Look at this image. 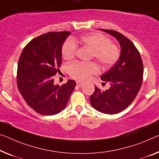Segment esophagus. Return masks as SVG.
Wrapping results in <instances>:
<instances>
[{
    "mask_svg": "<svg viewBox=\"0 0 159 159\" xmlns=\"http://www.w3.org/2000/svg\"><path fill=\"white\" fill-rule=\"evenodd\" d=\"M76 85H77V86H79V87H82L84 85V83L80 82V81H76Z\"/></svg>",
    "mask_w": 159,
    "mask_h": 159,
    "instance_id": "34e87169",
    "label": "esophagus"
}]
</instances>
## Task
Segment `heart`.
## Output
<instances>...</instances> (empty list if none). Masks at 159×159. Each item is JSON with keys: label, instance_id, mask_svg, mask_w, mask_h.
Returning <instances> with one entry per match:
<instances>
[{"label": "heart", "instance_id": "heart-1", "mask_svg": "<svg viewBox=\"0 0 159 159\" xmlns=\"http://www.w3.org/2000/svg\"><path fill=\"white\" fill-rule=\"evenodd\" d=\"M80 42L92 51L95 59L103 66H109L114 63L119 57V50L105 35L98 33L85 35L80 39ZM75 40H68L62 47V56L66 60H70L75 56L76 45ZM68 72L75 79L85 80L98 71V68L94 63L75 62L68 66Z\"/></svg>", "mask_w": 159, "mask_h": 159}]
</instances>
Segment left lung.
Here are the masks:
<instances>
[{
  "instance_id": "left-lung-1",
  "label": "left lung",
  "mask_w": 159,
  "mask_h": 159,
  "mask_svg": "<svg viewBox=\"0 0 159 159\" xmlns=\"http://www.w3.org/2000/svg\"><path fill=\"white\" fill-rule=\"evenodd\" d=\"M112 35L119 43V58L101 79L110 84V88L101 91L95 86L90 97L91 106L99 112L116 114L125 110L136 98L143 81V66L140 53L129 39L116 30L101 29Z\"/></svg>"
}]
</instances>
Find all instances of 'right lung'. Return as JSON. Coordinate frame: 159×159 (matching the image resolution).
<instances>
[{"instance_id": "obj_1", "label": "right lung", "mask_w": 159, "mask_h": 159, "mask_svg": "<svg viewBox=\"0 0 159 159\" xmlns=\"http://www.w3.org/2000/svg\"><path fill=\"white\" fill-rule=\"evenodd\" d=\"M70 34L51 32L40 35L28 43L19 58V91L28 105L41 115L62 111L76 86L73 80H68L61 86L53 83V75L62 63L63 44Z\"/></svg>"}]
</instances>
